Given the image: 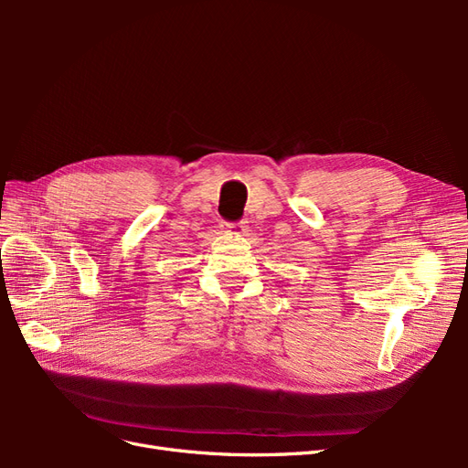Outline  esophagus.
<instances>
[{"label":"esophagus","mask_w":468,"mask_h":468,"mask_svg":"<svg viewBox=\"0 0 468 468\" xmlns=\"http://www.w3.org/2000/svg\"><path fill=\"white\" fill-rule=\"evenodd\" d=\"M224 230L229 234H234V236H242L246 232V222L239 220V222H224Z\"/></svg>","instance_id":"obj_1"}]
</instances>
